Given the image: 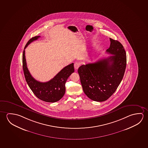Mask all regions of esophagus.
Returning a JSON list of instances; mask_svg holds the SVG:
<instances>
[{"mask_svg": "<svg viewBox=\"0 0 148 148\" xmlns=\"http://www.w3.org/2000/svg\"><path fill=\"white\" fill-rule=\"evenodd\" d=\"M80 65V63H78V62H75V63L74 64V67H75V70H77L78 68L79 67Z\"/></svg>", "mask_w": 148, "mask_h": 148, "instance_id": "obj_1", "label": "esophagus"}]
</instances>
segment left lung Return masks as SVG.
Masks as SVG:
<instances>
[{"label":"left lung","instance_id":"8db88e82","mask_svg":"<svg viewBox=\"0 0 148 148\" xmlns=\"http://www.w3.org/2000/svg\"><path fill=\"white\" fill-rule=\"evenodd\" d=\"M106 52L113 56L78 69L85 94L92 100L102 102L113 95L121 82L127 65V55L122 44L110 38Z\"/></svg>","mask_w":148,"mask_h":148}]
</instances>
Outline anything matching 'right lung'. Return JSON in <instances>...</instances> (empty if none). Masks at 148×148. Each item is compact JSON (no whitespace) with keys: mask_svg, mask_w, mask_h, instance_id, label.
I'll use <instances>...</instances> for the list:
<instances>
[{"mask_svg":"<svg viewBox=\"0 0 148 148\" xmlns=\"http://www.w3.org/2000/svg\"><path fill=\"white\" fill-rule=\"evenodd\" d=\"M40 36L31 38L27 43L23 54V68L26 82L34 94L38 98L47 102H56L63 97L65 92V83L69 77L74 73L73 63L63 68L49 81L40 82L34 79L31 75L27 66L25 49L34 40H38Z\"/></svg>","mask_w":148,"mask_h":148,"instance_id":"add662e5","label":"right lung"}]
</instances>
